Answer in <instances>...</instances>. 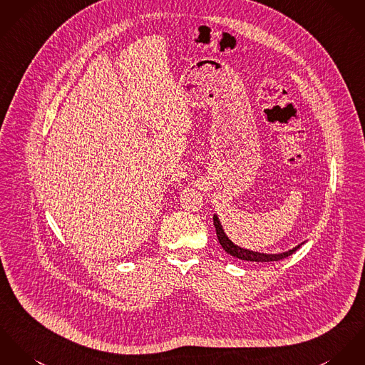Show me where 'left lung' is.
Masks as SVG:
<instances>
[{"instance_id": "8db88e82", "label": "left lung", "mask_w": 365, "mask_h": 365, "mask_svg": "<svg viewBox=\"0 0 365 365\" xmlns=\"http://www.w3.org/2000/svg\"><path fill=\"white\" fill-rule=\"evenodd\" d=\"M214 226H215V230H217V237L220 240V245L222 246L225 252L230 254L232 257H236V258L245 259V261H252V262L279 261V259H283V258L292 255L297 249H300V246L303 245L302 243V245L293 247L289 252H279V254H265V252H252V250H247V249H242V247L236 246L232 240H229V237L226 236V233L224 232L222 225H221L220 220H218V215H214Z\"/></svg>"}]
</instances>
